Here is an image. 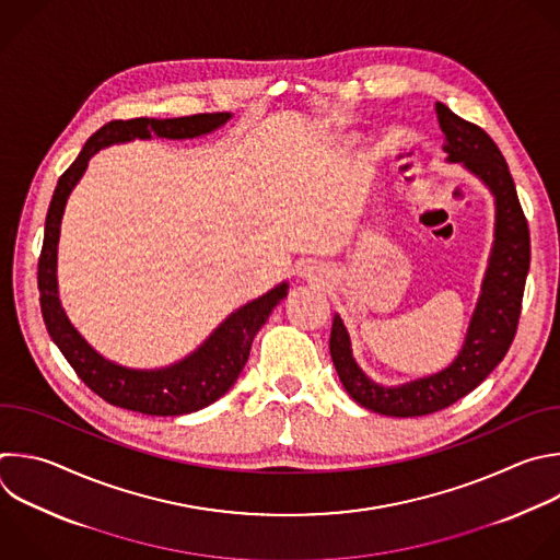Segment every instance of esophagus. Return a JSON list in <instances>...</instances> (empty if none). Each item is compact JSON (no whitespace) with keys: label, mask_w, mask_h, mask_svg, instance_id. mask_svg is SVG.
<instances>
[{"label":"esophagus","mask_w":560,"mask_h":560,"mask_svg":"<svg viewBox=\"0 0 560 560\" xmlns=\"http://www.w3.org/2000/svg\"><path fill=\"white\" fill-rule=\"evenodd\" d=\"M307 277H310V275H307Z\"/></svg>","instance_id":"obj_1"}]
</instances>
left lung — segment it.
<instances>
[{
  "instance_id": "left-lung-1",
  "label": "left lung",
  "mask_w": 560,
  "mask_h": 560,
  "mask_svg": "<svg viewBox=\"0 0 560 560\" xmlns=\"http://www.w3.org/2000/svg\"><path fill=\"white\" fill-rule=\"evenodd\" d=\"M435 114L444 131L442 149L448 160L464 162L494 196V248L466 342L455 362L435 376L402 387H381L369 381L351 355L340 316H334L329 353L342 387L360 407L394 418H416L446 409L488 378L514 340L529 270V229L503 153L479 125L459 118L444 103H435Z\"/></svg>"
}]
</instances>
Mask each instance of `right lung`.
Returning a JSON list of instances; mask_svg holds the SVG:
<instances>
[{
	"instance_id": "obj_1",
	"label": "right lung",
	"mask_w": 560,
	"mask_h": 560,
	"mask_svg": "<svg viewBox=\"0 0 560 560\" xmlns=\"http://www.w3.org/2000/svg\"><path fill=\"white\" fill-rule=\"evenodd\" d=\"M231 118L229 112L194 114L179 118H131L109 120L83 144L79 158L63 171L57 182L55 196L46 215L44 246L37 266L39 303L48 334L77 371V376L105 402L147 413V416H184L200 411L222 398L242 374L250 355V345L259 327L268 320L275 305L285 296L288 283L277 285L257 301L246 303L231 314L209 340L166 369L140 371L127 369L105 360L96 353L68 320L57 296V244L61 218L70 191L83 175L88 160L112 142H127L133 138H196L222 127Z\"/></svg>"
}]
</instances>
